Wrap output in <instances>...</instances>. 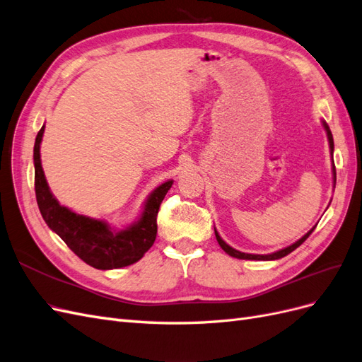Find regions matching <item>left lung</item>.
Wrapping results in <instances>:
<instances>
[{
  "label": "left lung",
  "mask_w": 362,
  "mask_h": 362,
  "mask_svg": "<svg viewBox=\"0 0 362 362\" xmlns=\"http://www.w3.org/2000/svg\"><path fill=\"white\" fill-rule=\"evenodd\" d=\"M323 127H325V129H326V134H327V140H329V148H331V156H334V139H332V133H331V129H329V127H327V124L326 122H323ZM332 161H334V158H332ZM332 170H334V181L337 180V177H335V166H332ZM314 231V228L311 229V231H308L306 233L300 240H298V242L296 243H293L291 246H288V247H286V249H281V250H278V252H273V254H269V255H254V254H245V252H240V250H235L234 247H231L229 245H226L223 240L221 238V235H218V233L214 229V233H216V238H217V243L221 245V247L226 252L228 255H231V257H234V258H238V259H262V261H270V259H279V258H282V257H286V255H288L290 252H293L296 247H299L306 238H308L310 235H311V233Z\"/></svg>",
  "instance_id": "1"
}]
</instances>
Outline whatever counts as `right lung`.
<instances>
[{"instance_id": "obj_1", "label": "right lung", "mask_w": 362, "mask_h": 362, "mask_svg": "<svg viewBox=\"0 0 362 362\" xmlns=\"http://www.w3.org/2000/svg\"><path fill=\"white\" fill-rule=\"evenodd\" d=\"M45 127H42L35 141V190L40 214L76 257L86 264L100 270H110L134 264L154 245L157 237V214L160 205L172 187L166 181L149 194L140 218L125 229H113L103 221L76 214L59 204L49 192L40 164V141Z\"/></svg>"}]
</instances>
